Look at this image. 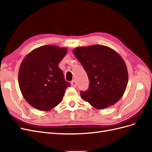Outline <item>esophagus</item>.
<instances>
[{
    "label": "esophagus",
    "instance_id": "34e87169",
    "mask_svg": "<svg viewBox=\"0 0 152 152\" xmlns=\"http://www.w3.org/2000/svg\"><path fill=\"white\" fill-rule=\"evenodd\" d=\"M71 85H72V86L73 87H77V82H76V81L74 80H72L71 82Z\"/></svg>",
    "mask_w": 152,
    "mask_h": 152
}]
</instances>
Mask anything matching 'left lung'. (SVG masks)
Instances as JSON below:
<instances>
[{
	"label": "left lung",
	"mask_w": 152,
	"mask_h": 152,
	"mask_svg": "<svg viewBox=\"0 0 152 152\" xmlns=\"http://www.w3.org/2000/svg\"><path fill=\"white\" fill-rule=\"evenodd\" d=\"M73 53L89 80L87 91L80 92L81 98L99 110L115 104L122 97L128 82L127 66L121 55L98 44L78 47Z\"/></svg>",
	"instance_id": "left-lung-1"
}]
</instances>
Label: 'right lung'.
Instances as JSON below:
<instances>
[{
  "label": "right lung",
  "instance_id": "add662e5",
  "mask_svg": "<svg viewBox=\"0 0 152 152\" xmlns=\"http://www.w3.org/2000/svg\"><path fill=\"white\" fill-rule=\"evenodd\" d=\"M67 50L66 48L43 45L32 50L22 61L18 83L23 96L31 107L47 112L61 102L70 84L65 80L58 65Z\"/></svg>",
  "mask_w": 152,
  "mask_h": 152
}]
</instances>
